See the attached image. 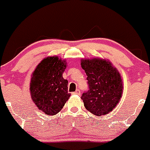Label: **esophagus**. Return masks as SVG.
I'll list each match as a JSON object with an SVG mask.
<instances>
[{"label": "esophagus", "instance_id": "1", "mask_svg": "<svg viewBox=\"0 0 150 150\" xmlns=\"http://www.w3.org/2000/svg\"><path fill=\"white\" fill-rule=\"evenodd\" d=\"M72 94H76V95H79V94H80V91H79V89H77V90H76V91L73 92Z\"/></svg>", "mask_w": 150, "mask_h": 150}]
</instances>
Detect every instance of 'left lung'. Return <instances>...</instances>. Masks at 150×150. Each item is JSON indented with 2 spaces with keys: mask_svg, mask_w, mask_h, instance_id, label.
<instances>
[{
  "mask_svg": "<svg viewBox=\"0 0 150 150\" xmlns=\"http://www.w3.org/2000/svg\"><path fill=\"white\" fill-rule=\"evenodd\" d=\"M88 90L83 92L81 99L86 109L93 115L108 114L116 106L123 92L120 74L111 62L100 59H82Z\"/></svg>",
  "mask_w": 150,
  "mask_h": 150,
  "instance_id": "obj_1",
  "label": "left lung"
}]
</instances>
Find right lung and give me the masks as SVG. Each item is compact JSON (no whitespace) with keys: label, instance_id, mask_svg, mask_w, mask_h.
I'll return each mask as SVG.
<instances>
[{"label":"right lung","instance_id":"right-lung-1","mask_svg":"<svg viewBox=\"0 0 150 150\" xmlns=\"http://www.w3.org/2000/svg\"><path fill=\"white\" fill-rule=\"evenodd\" d=\"M65 62L57 56L47 57L38 64L30 82L33 101L47 115L59 113L71 96L68 80L62 77Z\"/></svg>","mask_w":150,"mask_h":150}]
</instances>
